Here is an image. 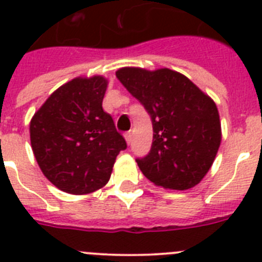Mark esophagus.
I'll list each match as a JSON object with an SVG mask.
<instances>
[{"label": "esophagus", "mask_w": 262, "mask_h": 262, "mask_svg": "<svg viewBox=\"0 0 262 262\" xmlns=\"http://www.w3.org/2000/svg\"><path fill=\"white\" fill-rule=\"evenodd\" d=\"M124 139H126V142H127V144H129V143H131V133H126L124 134Z\"/></svg>", "instance_id": "1"}]
</instances>
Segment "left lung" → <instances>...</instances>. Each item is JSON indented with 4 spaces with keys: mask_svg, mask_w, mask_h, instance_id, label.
<instances>
[{
    "mask_svg": "<svg viewBox=\"0 0 262 262\" xmlns=\"http://www.w3.org/2000/svg\"><path fill=\"white\" fill-rule=\"evenodd\" d=\"M118 80L151 115L154 142L138 159L143 174L156 186L186 190L202 181L222 142L219 113L211 97L180 72L124 67Z\"/></svg>",
    "mask_w": 262,
    "mask_h": 262,
    "instance_id": "left-lung-1",
    "label": "left lung"
}]
</instances>
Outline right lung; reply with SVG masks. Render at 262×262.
Listing matches in <instances>:
<instances>
[{
	"mask_svg": "<svg viewBox=\"0 0 262 262\" xmlns=\"http://www.w3.org/2000/svg\"><path fill=\"white\" fill-rule=\"evenodd\" d=\"M108 81L76 77L47 98L30 122V140L39 168L57 189L93 193L110 180L123 136L102 108Z\"/></svg>",
	"mask_w": 262,
	"mask_h": 262,
	"instance_id": "1",
	"label": "right lung"
}]
</instances>
